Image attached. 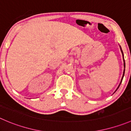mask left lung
<instances>
[{
  "mask_svg": "<svg viewBox=\"0 0 131 131\" xmlns=\"http://www.w3.org/2000/svg\"><path fill=\"white\" fill-rule=\"evenodd\" d=\"M120 49H121V51H122V55H123V58H124V54H123V52H122V48H121V47L120 46ZM124 73H123V76H122V79H121V82H120V84H119V86H118V87L117 88V89H116V90H118V88H119V86H120V84H121V82H122V80H123V78H124V73H125V60H124Z\"/></svg>",
  "mask_w": 131,
  "mask_h": 131,
  "instance_id": "8db88e82",
  "label": "left lung"
}]
</instances>
